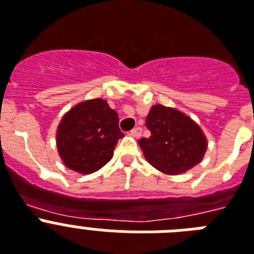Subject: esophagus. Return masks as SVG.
<instances>
[{
    "label": "esophagus",
    "mask_w": 254,
    "mask_h": 254,
    "mask_svg": "<svg viewBox=\"0 0 254 254\" xmlns=\"http://www.w3.org/2000/svg\"><path fill=\"white\" fill-rule=\"evenodd\" d=\"M141 132H142V129L140 128V127H136V128H133L131 131V135L133 136V137L138 138V137H140V136H141Z\"/></svg>",
    "instance_id": "obj_1"
}]
</instances>
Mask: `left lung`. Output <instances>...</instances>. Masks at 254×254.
Wrapping results in <instances>:
<instances>
[{"mask_svg":"<svg viewBox=\"0 0 254 254\" xmlns=\"http://www.w3.org/2000/svg\"><path fill=\"white\" fill-rule=\"evenodd\" d=\"M150 137L138 140L145 159L166 175H181L199 164L207 137L199 125L175 108L153 105L145 122Z\"/></svg>","mask_w":254,"mask_h":254,"instance_id":"obj_1","label":"left lung"}]
</instances>
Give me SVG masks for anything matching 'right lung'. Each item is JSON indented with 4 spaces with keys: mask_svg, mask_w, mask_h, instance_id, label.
<instances>
[{
    "mask_svg": "<svg viewBox=\"0 0 254 254\" xmlns=\"http://www.w3.org/2000/svg\"><path fill=\"white\" fill-rule=\"evenodd\" d=\"M118 114L103 99L82 101L64 114L56 129L63 163L81 175L99 171L113 158L123 133Z\"/></svg>",
    "mask_w": 254,
    "mask_h": 254,
    "instance_id": "add662e5",
    "label": "right lung"
}]
</instances>
